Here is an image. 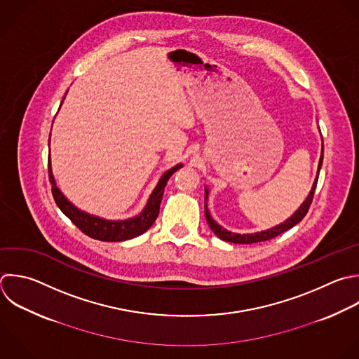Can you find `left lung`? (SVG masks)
Returning <instances> with one entry per match:
<instances>
[{"label":"left lung","mask_w":359,"mask_h":359,"mask_svg":"<svg viewBox=\"0 0 359 359\" xmlns=\"http://www.w3.org/2000/svg\"><path fill=\"white\" fill-rule=\"evenodd\" d=\"M323 153H324V146H321V154H320V160H318V167H317V175L314 178V182H313V187L309 192V195L306 196V199L303 201V203L294 210V213L287 217L283 223H279L271 229H266V230H262V231H257V233H245V234H240V233H233V231H229L226 230L224 227H222L219 223H216L213 220V217L210 216L209 213V209H208V205H206V201H208V196H209V189L208 187H205V216H206V222L210 226V229L213 230V233L224 240V241H229V243H234V244H252V243H259V241H266V240H271L273 237H276L278 234L292 229L293 226H296L307 213L310 205H311V201H313V195H314V189H316V185H317V180H318V172H320V168H321V164H323Z\"/></svg>","instance_id":"1"}]
</instances>
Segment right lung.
Segmentation results:
<instances>
[{"label":"right lung","mask_w":359,"mask_h":359,"mask_svg":"<svg viewBox=\"0 0 359 359\" xmlns=\"http://www.w3.org/2000/svg\"><path fill=\"white\" fill-rule=\"evenodd\" d=\"M65 98H63V101H65ZM63 101H62V104H63ZM62 104H60V107H62ZM182 165L184 164H177L172 168H170L168 171H165L161 175V178L158 180L151 195L149 196V201H147L144 209L137 216H133V217L125 219V220H108V219H104L100 216L90 215V213L79 209L77 206H74L63 195V192L57 188V184H56V180H55V175L52 171L50 156H49V181L52 184V194H53V198H55L57 206L84 234L93 237L95 240H101V241H125V240H130V238H135V237L143 234L153 226V223L156 222L158 212H160V203L163 199L164 188H165L170 177L177 170H180Z\"/></svg>","instance_id":"1"}]
</instances>
